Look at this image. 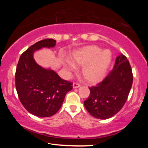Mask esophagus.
Segmentation results:
<instances>
[{
  "mask_svg": "<svg viewBox=\"0 0 148 148\" xmlns=\"http://www.w3.org/2000/svg\"><path fill=\"white\" fill-rule=\"evenodd\" d=\"M80 86H81L80 84L74 82V83H73V88H77L80 87Z\"/></svg>",
  "mask_w": 148,
  "mask_h": 148,
  "instance_id": "34e87169",
  "label": "esophagus"
}]
</instances>
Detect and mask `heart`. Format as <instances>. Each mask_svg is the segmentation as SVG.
Masks as SVG:
<instances>
[{
	"mask_svg": "<svg viewBox=\"0 0 148 148\" xmlns=\"http://www.w3.org/2000/svg\"><path fill=\"white\" fill-rule=\"evenodd\" d=\"M112 55L109 50L101 51L95 45L83 47L73 53L72 60L77 65H83V75L88 82H99L104 76L107 69L111 61ZM68 67L71 71L75 70L73 64L69 62Z\"/></svg>",
	"mask_w": 148,
	"mask_h": 148,
	"instance_id": "b5f03b06",
	"label": "heart"
}]
</instances>
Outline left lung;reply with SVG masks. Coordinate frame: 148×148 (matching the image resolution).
Wrapping results in <instances>:
<instances>
[{"mask_svg": "<svg viewBox=\"0 0 148 148\" xmlns=\"http://www.w3.org/2000/svg\"><path fill=\"white\" fill-rule=\"evenodd\" d=\"M133 82L129 61L121 54L112 70L96 86L89 88L90 93L84 101L85 108L93 117L106 119L120 111L128 99Z\"/></svg>", "mask_w": 148, "mask_h": 148, "instance_id": "left-lung-1", "label": "left lung"}]
</instances>
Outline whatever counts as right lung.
Segmentation results:
<instances>
[{"label":"right lung","mask_w":148,"mask_h":148,"mask_svg":"<svg viewBox=\"0 0 148 148\" xmlns=\"http://www.w3.org/2000/svg\"><path fill=\"white\" fill-rule=\"evenodd\" d=\"M56 40L46 39L29 47L20 56L15 73V85L21 103L28 111L39 117H49L60 109L72 83L62 79L52 70L42 68L33 53L42 47H54Z\"/></svg>","instance_id":"add662e5"}]
</instances>
